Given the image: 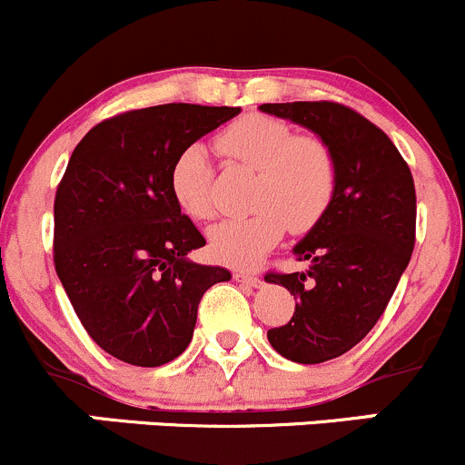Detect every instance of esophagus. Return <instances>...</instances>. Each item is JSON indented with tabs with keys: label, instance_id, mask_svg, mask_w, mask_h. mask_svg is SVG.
<instances>
[{
	"label": "esophagus",
	"instance_id": "obj_1",
	"mask_svg": "<svg viewBox=\"0 0 465 465\" xmlns=\"http://www.w3.org/2000/svg\"><path fill=\"white\" fill-rule=\"evenodd\" d=\"M232 275H234V280H237V282L248 284V287H260V284H262L260 275L251 273V271H234Z\"/></svg>",
	"mask_w": 465,
	"mask_h": 465
}]
</instances>
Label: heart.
Returning <instances> with one entry per match:
<instances>
[{
    "instance_id": "1",
    "label": "heart",
    "mask_w": 465,
    "mask_h": 465,
    "mask_svg": "<svg viewBox=\"0 0 465 465\" xmlns=\"http://www.w3.org/2000/svg\"><path fill=\"white\" fill-rule=\"evenodd\" d=\"M217 151L255 178L251 214L223 219L208 231V246L223 264H252L282 239L284 231H312L332 205L337 192V158L325 140L296 135L282 119L246 114L217 135ZM172 194L178 208L196 222L214 214V172L203 146L192 144L172 167Z\"/></svg>"
}]
</instances>
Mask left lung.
Returning a JSON list of instances; mask_svg holds the SVG:
<instances>
[{
	"instance_id": "1",
	"label": "left lung",
	"mask_w": 465,
	"mask_h": 465,
	"mask_svg": "<svg viewBox=\"0 0 465 465\" xmlns=\"http://www.w3.org/2000/svg\"><path fill=\"white\" fill-rule=\"evenodd\" d=\"M325 140L337 158V192L319 223L293 246L305 273H266L296 298L269 343L298 364H321L351 351L387 310L416 242V190L387 133L334 101L262 104Z\"/></svg>"
}]
</instances>
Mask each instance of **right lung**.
<instances>
[{
    "label": "right lung",
    "mask_w": 465,
    "mask_h": 465,
    "mask_svg": "<svg viewBox=\"0 0 465 465\" xmlns=\"http://www.w3.org/2000/svg\"><path fill=\"white\" fill-rule=\"evenodd\" d=\"M239 114L164 104L114 114L76 144L54 201V264L92 341L133 366H163L192 341L222 266L187 260L203 234L172 194L183 149Z\"/></svg>",
    "instance_id": "1"
}]
</instances>
